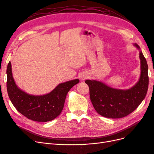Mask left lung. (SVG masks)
<instances>
[{"label": "left lung", "instance_id": "obj_1", "mask_svg": "<svg viewBox=\"0 0 154 154\" xmlns=\"http://www.w3.org/2000/svg\"><path fill=\"white\" fill-rule=\"evenodd\" d=\"M134 45L140 48L137 44ZM141 60V75L136 85L127 90L113 88L96 80H85L89 87L91 101L96 112L108 118H122L136 110L145 97L148 88V64L139 52Z\"/></svg>", "mask_w": 154, "mask_h": 154}]
</instances>
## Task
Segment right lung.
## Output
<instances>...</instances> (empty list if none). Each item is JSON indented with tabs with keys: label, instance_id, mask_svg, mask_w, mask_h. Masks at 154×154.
I'll return each instance as SVG.
<instances>
[{
	"label": "right lung",
	"instance_id": "right-lung-1",
	"mask_svg": "<svg viewBox=\"0 0 154 154\" xmlns=\"http://www.w3.org/2000/svg\"><path fill=\"white\" fill-rule=\"evenodd\" d=\"M7 91L9 97L17 111L29 119L38 122L52 121L60 114L70 89L80 80L78 79L60 84L47 94L35 96L27 94L18 88L12 75L11 63L7 67Z\"/></svg>",
	"mask_w": 154,
	"mask_h": 154
}]
</instances>
